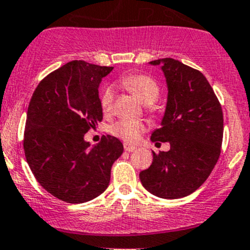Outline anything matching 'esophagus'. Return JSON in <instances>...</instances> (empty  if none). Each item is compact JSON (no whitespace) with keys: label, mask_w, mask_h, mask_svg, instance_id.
I'll list each match as a JSON object with an SVG mask.
<instances>
[{"label":"esophagus","mask_w":250,"mask_h":250,"mask_svg":"<svg viewBox=\"0 0 250 250\" xmlns=\"http://www.w3.org/2000/svg\"><path fill=\"white\" fill-rule=\"evenodd\" d=\"M124 149H125V151H127V153H132L133 150H136V146H130V144L125 143L124 144Z\"/></svg>","instance_id":"esophagus-1"}]
</instances>
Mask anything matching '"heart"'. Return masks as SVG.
<instances>
[{"label":"heart","mask_w":250,"mask_h":250,"mask_svg":"<svg viewBox=\"0 0 250 250\" xmlns=\"http://www.w3.org/2000/svg\"><path fill=\"white\" fill-rule=\"evenodd\" d=\"M124 89L135 95L143 104H148V109L153 110L154 104L160 97V86L158 82L146 74H130L120 79ZM102 112L108 115L114 108V91L112 87H106L100 97ZM146 130V123L142 120H118L110 126L109 131L113 136L128 143H136L141 135Z\"/></svg>","instance_id":"b5f03b06"}]
</instances>
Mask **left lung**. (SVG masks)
<instances>
[{
	"mask_svg": "<svg viewBox=\"0 0 250 250\" xmlns=\"http://www.w3.org/2000/svg\"><path fill=\"white\" fill-rule=\"evenodd\" d=\"M168 96L161 127L153 142H168V151H153L150 167L140 173L141 183L161 199H181L206 182L219 159L224 119L220 102L206 77L181 61L166 58L160 65Z\"/></svg>",
	"mask_w": 250,
	"mask_h": 250,
	"instance_id": "obj_1",
	"label": "left lung"
}]
</instances>
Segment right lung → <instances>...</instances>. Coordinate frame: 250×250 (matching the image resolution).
Returning a JSON list of instances; mask_svg holds the SVG:
<instances>
[{
  "instance_id": "obj_1",
  "label": "right lung",
  "mask_w": 250,
  "mask_h": 250,
  "mask_svg": "<svg viewBox=\"0 0 250 250\" xmlns=\"http://www.w3.org/2000/svg\"><path fill=\"white\" fill-rule=\"evenodd\" d=\"M113 67L67 62L40 82L29 104L25 158L33 176L56 199L83 203L108 188L123 143L104 136L92 148L84 135L102 120L99 85Z\"/></svg>"
}]
</instances>
